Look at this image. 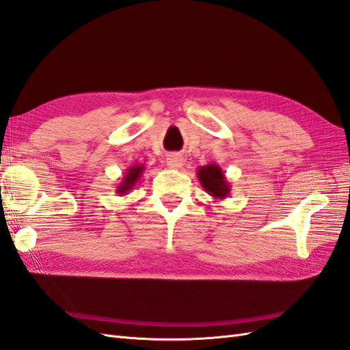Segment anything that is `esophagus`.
<instances>
[{
  "mask_svg": "<svg viewBox=\"0 0 350 350\" xmlns=\"http://www.w3.org/2000/svg\"><path fill=\"white\" fill-rule=\"evenodd\" d=\"M166 163L170 169H181V166L184 165V159L180 154H169Z\"/></svg>",
  "mask_w": 350,
  "mask_h": 350,
  "instance_id": "1",
  "label": "esophagus"
}]
</instances>
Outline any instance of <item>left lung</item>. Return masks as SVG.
<instances>
[{
	"label": "left lung",
	"instance_id": "1",
	"mask_svg": "<svg viewBox=\"0 0 350 350\" xmlns=\"http://www.w3.org/2000/svg\"><path fill=\"white\" fill-rule=\"evenodd\" d=\"M198 178L204 191L215 200L226 199L230 194V190H232V185L228 184L224 175V170L215 163L200 166L198 169Z\"/></svg>",
	"mask_w": 350,
	"mask_h": 350
}]
</instances>
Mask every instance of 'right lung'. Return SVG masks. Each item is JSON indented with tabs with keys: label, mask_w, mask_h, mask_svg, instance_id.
Returning a JSON list of instances; mask_svg holds the SVG:
<instances>
[{
	"label": "right lung",
	"mask_w": 350,
	"mask_h": 350,
	"mask_svg": "<svg viewBox=\"0 0 350 350\" xmlns=\"http://www.w3.org/2000/svg\"><path fill=\"white\" fill-rule=\"evenodd\" d=\"M144 172H146V166H144V165H132V166L127 167L120 184L117 185L116 193L118 196L129 194V191L133 190V187L139 183Z\"/></svg>",
	"instance_id": "add662e5"
}]
</instances>
